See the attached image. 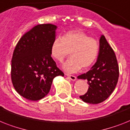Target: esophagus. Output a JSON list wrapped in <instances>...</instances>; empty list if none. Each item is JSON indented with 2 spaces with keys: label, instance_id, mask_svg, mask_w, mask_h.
I'll use <instances>...</instances> for the list:
<instances>
[{
  "label": "esophagus",
  "instance_id": "esophagus-1",
  "mask_svg": "<svg viewBox=\"0 0 130 130\" xmlns=\"http://www.w3.org/2000/svg\"><path fill=\"white\" fill-rule=\"evenodd\" d=\"M66 76L68 77V78H69V79H70V80H72V81H75V80H76V77L75 76H72V75L67 74H66Z\"/></svg>",
  "mask_w": 130,
  "mask_h": 130
}]
</instances>
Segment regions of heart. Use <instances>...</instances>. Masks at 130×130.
<instances>
[{"instance_id":"b5f03b06","label":"heart","mask_w":130,"mask_h":130,"mask_svg":"<svg viewBox=\"0 0 130 130\" xmlns=\"http://www.w3.org/2000/svg\"><path fill=\"white\" fill-rule=\"evenodd\" d=\"M100 46L96 39L83 31H68L62 38L56 37L52 42L50 53L54 58L62 62L70 54L72 57L64 63L65 71L74 73L81 68L90 67L96 60Z\"/></svg>"}]
</instances>
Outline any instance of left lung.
Instances as JSON below:
<instances>
[{
  "mask_svg": "<svg viewBox=\"0 0 130 130\" xmlns=\"http://www.w3.org/2000/svg\"><path fill=\"white\" fill-rule=\"evenodd\" d=\"M119 77L116 56L104 35L100 38V50L97 61L86 74L78 79L88 80L89 88L84 95L80 96L84 102L97 104L106 100L114 90Z\"/></svg>",
  "mask_w": 130,
  "mask_h": 130,
  "instance_id": "left-lung-1",
  "label": "left lung"
}]
</instances>
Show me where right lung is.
<instances>
[{
	"label": "right lung",
	"mask_w": 130,
	"mask_h": 130,
	"mask_svg": "<svg viewBox=\"0 0 130 130\" xmlns=\"http://www.w3.org/2000/svg\"><path fill=\"white\" fill-rule=\"evenodd\" d=\"M56 28L52 24L35 26L15 47L11 62L12 82L26 99L36 101L43 98L50 92L54 78L64 76L50 53Z\"/></svg>",
	"instance_id": "obj_1"
}]
</instances>
